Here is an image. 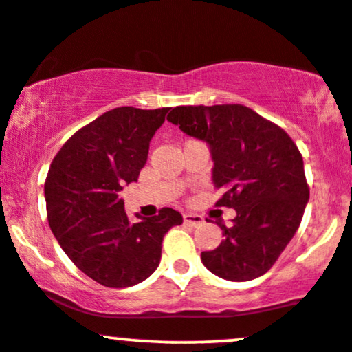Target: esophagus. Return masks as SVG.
<instances>
[{
  "mask_svg": "<svg viewBox=\"0 0 352 352\" xmlns=\"http://www.w3.org/2000/svg\"><path fill=\"white\" fill-rule=\"evenodd\" d=\"M184 222L188 223V226L197 227L200 223H204V217L202 215H197V214H184Z\"/></svg>",
  "mask_w": 352,
  "mask_h": 352,
  "instance_id": "34e87169",
  "label": "esophagus"
}]
</instances>
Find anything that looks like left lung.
I'll list each match as a JSON object with an SVG mask.
<instances>
[{
  "instance_id": "8db88e82",
  "label": "left lung",
  "mask_w": 352,
  "mask_h": 352,
  "mask_svg": "<svg viewBox=\"0 0 352 352\" xmlns=\"http://www.w3.org/2000/svg\"><path fill=\"white\" fill-rule=\"evenodd\" d=\"M167 120L210 148L212 182L232 207L220 222L222 242L202 252V264L226 280L264 276L294 237L309 202L302 155L276 123L244 105L177 107Z\"/></svg>"
}]
</instances>
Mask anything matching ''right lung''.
Listing matches in <instances>:
<instances>
[{"mask_svg": "<svg viewBox=\"0 0 352 352\" xmlns=\"http://www.w3.org/2000/svg\"><path fill=\"white\" fill-rule=\"evenodd\" d=\"M168 108L120 107L80 129L53 158L45 182L52 232L73 264L105 287H130L160 264L162 241L182 215L162 208L132 223L120 197L137 182Z\"/></svg>", "mask_w": 352, "mask_h": 352, "instance_id": "1", "label": "right lung"}]
</instances>
